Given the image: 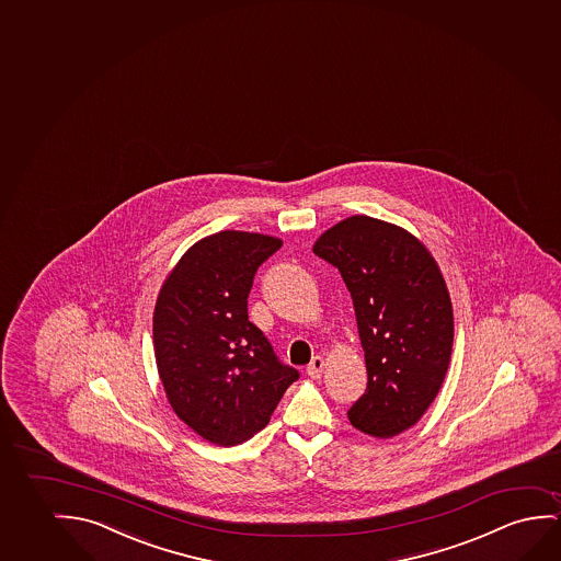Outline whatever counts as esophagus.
<instances>
[{"label": "esophagus", "mask_w": 561, "mask_h": 561, "mask_svg": "<svg viewBox=\"0 0 561 561\" xmlns=\"http://www.w3.org/2000/svg\"><path fill=\"white\" fill-rule=\"evenodd\" d=\"M324 359L321 355H316L311 362H309L308 367H306V373H308L311 379H319L321 377V373H323Z\"/></svg>", "instance_id": "34e87169"}]
</instances>
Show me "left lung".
Wrapping results in <instances>:
<instances>
[{"instance_id": "8db88e82", "label": "left lung", "mask_w": 561, "mask_h": 561, "mask_svg": "<svg viewBox=\"0 0 561 561\" xmlns=\"http://www.w3.org/2000/svg\"><path fill=\"white\" fill-rule=\"evenodd\" d=\"M313 253L344 278L364 346L367 388L347 419L362 433L396 436L433 403L450 365L454 313L443 273L408 230L367 215L334 225Z\"/></svg>"}]
</instances>
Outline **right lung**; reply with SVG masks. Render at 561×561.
Masks as SVG:
<instances>
[{"label": "right lung", "instance_id": "obj_1", "mask_svg": "<svg viewBox=\"0 0 561 561\" xmlns=\"http://www.w3.org/2000/svg\"><path fill=\"white\" fill-rule=\"evenodd\" d=\"M280 245L221 230L192 245L159 293L153 346L167 400L211 444L234 446L260 433L300 377L248 319L253 276Z\"/></svg>", "mask_w": 561, "mask_h": 561}]
</instances>
